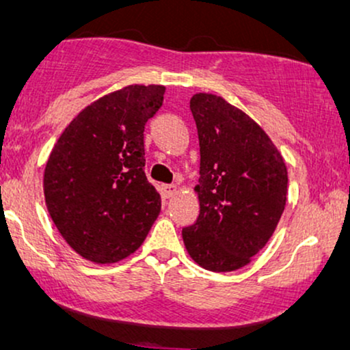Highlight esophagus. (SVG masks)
<instances>
[{
    "label": "esophagus",
    "instance_id": "esophagus-1",
    "mask_svg": "<svg viewBox=\"0 0 350 350\" xmlns=\"http://www.w3.org/2000/svg\"><path fill=\"white\" fill-rule=\"evenodd\" d=\"M162 191H163V196H165V198H172V196H175L176 193H178V187H176V185H163Z\"/></svg>",
    "mask_w": 350,
    "mask_h": 350
}]
</instances>
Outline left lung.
Listing matches in <instances>:
<instances>
[{
  "label": "left lung",
  "instance_id": "obj_1",
  "mask_svg": "<svg viewBox=\"0 0 350 350\" xmlns=\"http://www.w3.org/2000/svg\"><path fill=\"white\" fill-rule=\"evenodd\" d=\"M189 109L200 137V215L182 230L185 247L204 269H240L278 227L286 163L260 124L222 97L196 94Z\"/></svg>",
  "mask_w": 350,
  "mask_h": 350
}]
</instances>
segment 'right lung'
Here are the masks:
<instances>
[{
  "label": "right lung",
  "mask_w": 350,
  "mask_h": 350,
  "mask_svg": "<svg viewBox=\"0 0 350 350\" xmlns=\"http://www.w3.org/2000/svg\"><path fill=\"white\" fill-rule=\"evenodd\" d=\"M163 94V85H128L98 98L51 150L43 175L46 208L85 260L105 265L135 253L161 213V195L144 172V126Z\"/></svg>",
  "instance_id": "right-lung-1"
}]
</instances>
